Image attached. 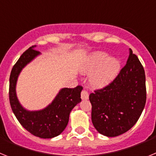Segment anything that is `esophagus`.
Masks as SVG:
<instances>
[{
    "label": "esophagus",
    "mask_w": 156,
    "mask_h": 156,
    "mask_svg": "<svg viewBox=\"0 0 156 156\" xmlns=\"http://www.w3.org/2000/svg\"><path fill=\"white\" fill-rule=\"evenodd\" d=\"M81 98H82L83 100H87V99L89 98V94H88L87 90H82V92H81Z\"/></svg>",
    "instance_id": "esophagus-1"
}]
</instances>
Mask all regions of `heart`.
Instances as JSON below:
<instances>
[{
    "label": "heart",
    "instance_id": "heart-1",
    "mask_svg": "<svg viewBox=\"0 0 156 156\" xmlns=\"http://www.w3.org/2000/svg\"><path fill=\"white\" fill-rule=\"evenodd\" d=\"M120 69V62L116 58H109L108 54L96 52L87 62L83 68L85 73H92L90 83L95 87L108 85L115 78Z\"/></svg>",
    "mask_w": 156,
    "mask_h": 156
}]
</instances>
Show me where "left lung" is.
<instances>
[{
  "mask_svg": "<svg viewBox=\"0 0 156 156\" xmlns=\"http://www.w3.org/2000/svg\"><path fill=\"white\" fill-rule=\"evenodd\" d=\"M89 100L94 126L105 136L122 134L137 122L146 103L145 73L131 49L117 76L107 86L94 90Z\"/></svg>",
  "mask_w": 156,
  "mask_h": 156,
  "instance_id": "1",
  "label": "left lung"
}]
</instances>
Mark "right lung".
I'll list each match as a JSON object with an SVG mask.
<instances>
[{"label":"right lung","mask_w":156,"mask_h":156,"mask_svg":"<svg viewBox=\"0 0 156 156\" xmlns=\"http://www.w3.org/2000/svg\"><path fill=\"white\" fill-rule=\"evenodd\" d=\"M40 52L34 47L27 49L14 65L9 79V101L12 112L20 124L36 137L52 138L59 135L66 127L70 112L81 101L82 86L63 88L55 100L44 109L30 112L19 104L16 97V85L21 70Z\"/></svg>","instance_id":"right-lung-1"}]
</instances>
